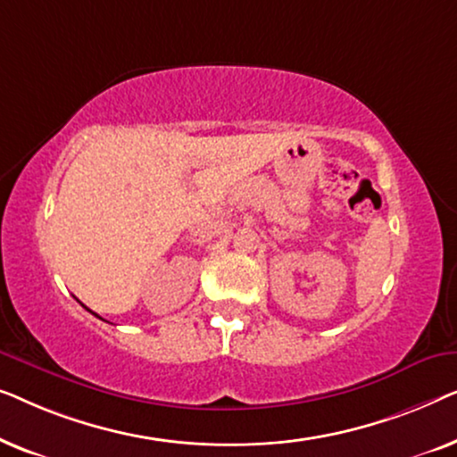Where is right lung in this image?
Segmentation results:
<instances>
[{
  "mask_svg": "<svg viewBox=\"0 0 457 457\" xmlns=\"http://www.w3.org/2000/svg\"><path fill=\"white\" fill-rule=\"evenodd\" d=\"M96 316H97V314H96Z\"/></svg>",
  "mask_w": 457,
  "mask_h": 457,
  "instance_id": "obj_1",
  "label": "right lung"
}]
</instances>
